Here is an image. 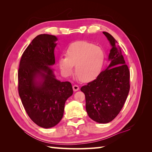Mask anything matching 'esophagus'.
<instances>
[{"mask_svg": "<svg viewBox=\"0 0 152 152\" xmlns=\"http://www.w3.org/2000/svg\"><path fill=\"white\" fill-rule=\"evenodd\" d=\"M73 91H77L78 90H79V87L77 85H74L73 86Z\"/></svg>", "mask_w": 152, "mask_h": 152, "instance_id": "obj_1", "label": "esophagus"}]
</instances>
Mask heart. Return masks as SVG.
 <instances>
[{"label":"heart","mask_w":152,"mask_h":152,"mask_svg":"<svg viewBox=\"0 0 152 152\" xmlns=\"http://www.w3.org/2000/svg\"><path fill=\"white\" fill-rule=\"evenodd\" d=\"M105 53L102 48L87 41H77L69 45L66 56H60L58 65L62 74L70 76L75 65V72L84 82L94 80L102 73L105 63Z\"/></svg>","instance_id":"1"}]
</instances>
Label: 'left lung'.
<instances>
[{"mask_svg": "<svg viewBox=\"0 0 152 152\" xmlns=\"http://www.w3.org/2000/svg\"><path fill=\"white\" fill-rule=\"evenodd\" d=\"M111 44L109 65L100 75L81 87L86 97V109L94 121L107 124L121 112L129 92L130 73L117 41L103 31Z\"/></svg>", "mask_w": 152, "mask_h": 152, "instance_id": "1", "label": "left lung"}]
</instances>
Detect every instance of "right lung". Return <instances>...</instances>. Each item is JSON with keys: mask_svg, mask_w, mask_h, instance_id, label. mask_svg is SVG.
<instances>
[{"mask_svg": "<svg viewBox=\"0 0 152 152\" xmlns=\"http://www.w3.org/2000/svg\"><path fill=\"white\" fill-rule=\"evenodd\" d=\"M58 40L51 35L37 36L23 54L18 70V92L25 111L45 129L60 122L66 101L73 94L70 82L58 80L50 67Z\"/></svg>", "mask_w": 152, "mask_h": 152, "instance_id": "1", "label": "right lung"}]
</instances>
